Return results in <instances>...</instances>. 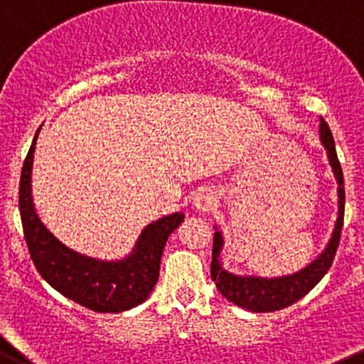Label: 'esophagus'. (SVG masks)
<instances>
[{
    "instance_id": "esophagus-1",
    "label": "esophagus",
    "mask_w": 364,
    "mask_h": 364,
    "mask_svg": "<svg viewBox=\"0 0 364 364\" xmlns=\"http://www.w3.org/2000/svg\"><path fill=\"white\" fill-rule=\"evenodd\" d=\"M215 204V196L211 190H200L199 193L196 196V199H193V206H196L197 211H208L211 210V206Z\"/></svg>"
}]
</instances>
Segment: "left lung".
Returning a JSON list of instances; mask_svg holds the SVG:
<instances>
[{"instance_id": "left-lung-1", "label": "left lung", "mask_w": 364, "mask_h": 364, "mask_svg": "<svg viewBox=\"0 0 364 364\" xmlns=\"http://www.w3.org/2000/svg\"><path fill=\"white\" fill-rule=\"evenodd\" d=\"M320 140L326 147L327 158H329V164L338 181V218L326 250L311 264L302 268L294 276L274 277V279L254 276H235L231 272L224 270L220 259H218L222 245H224V238H222L220 231H215L213 252H211V279L215 281L217 290L220 291L222 297H225L232 304L254 313H270L277 311V309H284L294 304V302H297L299 299L304 297V295H308L320 283V279L326 276L327 270L333 264L338 245H340L341 228H343L345 186L343 172H341L336 147H334L333 133H331L329 126L322 117H320Z\"/></svg>"}]
</instances>
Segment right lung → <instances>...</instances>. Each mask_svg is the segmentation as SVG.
I'll return each instance as SVG.
<instances>
[{
    "label": "right lung",
    "instance_id": "right-lung-1",
    "mask_svg": "<svg viewBox=\"0 0 364 364\" xmlns=\"http://www.w3.org/2000/svg\"><path fill=\"white\" fill-rule=\"evenodd\" d=\"M37 135L38 132L26 154L19 181L21 222L35 268L63 297L92 311L121 313L142 304L160 276L165 243L185 215L172 213L147 225L124 259L101 261L74 252L48 231L35 211L31 164Z\"/></svg>",
    "mask_w": 364,
    "mask_h": 364
}]
</instances>
